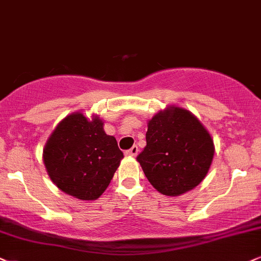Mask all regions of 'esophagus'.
Returning a JSON list of instances; mask_svg holds the SVG:
<instances>
[{
    "label": "esophagus",
    "mask_w": 261,
    "mask_h": 261,
    "mask_svg": "<svg viewBox=\"0 0 261 261\" xmlns=\"http://www.w3.org/2000/svg\"><path fill=\"white\" fill-rule=\"evenodd\" d=\"M125 154H126V156H133V158H135V156H136V155L138 154V147H137V146L131 147L130 149L125 151Z\"/></svg>",
    "instance_id": "esophagus-1"
}]
</instances>
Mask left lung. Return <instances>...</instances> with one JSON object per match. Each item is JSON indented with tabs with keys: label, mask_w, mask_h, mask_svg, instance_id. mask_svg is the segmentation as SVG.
<instances>
[{
	"label": "left lung",
	"mask_w": 261,
	"mask_h": 261,
	"mask_svg": "<svg viewBox=\"0 0 261 261\" xmlns=\"http://www.w3.org/2000/svg\"><path fill=\"white\" fill-rule=\"evenodd\" d=\"M146 140L137 161L151 186L164 195H182L208 173L213 140L191 112L174 106L160 111L148 121Z\"/></svg>",
	"instance_id": "1"
}]
</instances>
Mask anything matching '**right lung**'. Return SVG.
Returning <instances> with one entry per match:
<instances>
[{
	"label": "right lung",
	"mask_w": 261,
	"mask_h": 261,
	"mask_svg": "<svg viewBox=\"0 0 261 261\" xmlns=\"http://www.w3.org/2000/svg\"><path fill=\"white\" fill-rule=\"evenodd\" d=\"M124 158L103 121L81 112L62 119L43 149L45 169L59 189L79 200H96L110 186Z\"/></svg>",
	"instance_id": "add662e5"
}]
</instances>
